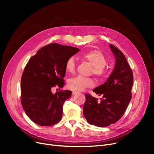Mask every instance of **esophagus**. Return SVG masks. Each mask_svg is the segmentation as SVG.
Segmentation results:
<instances>
[{"instance_id":"34e87169","label":"esophagus","mask_w":154,"mask_h":154,"mask_svg":"<svg viewBox=\"0 0 154 154\" xmlns=\"http://www.w3.org/2000/svg\"><path fill=\"white\" fill-rule=\"evenodd\" d=\"M79 93V91H72V94L73 95H75V94H77Z\"/></svg>"}]
</instances>
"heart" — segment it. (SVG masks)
I'll return each instance as SVG.
<instances>
[{
  "label": "heart",
  "instance_id": "1",
  "mask_svg": "<svg viewBox=\"0 0 154 154\" xmlns=\"http://www.w3.org/2000/svg\"><path fill=\"white\" fill-rule=\"evenodd\" d=\"M81 58L92 65V73L98 78L100 81H104L109 77V71L106 67L107 60L105 55L101 51L91 50L83 53ZM66 69L69 73H73L75 71L76 62L73 57L67 59L66 63ZM94 85L95 83L93 79L81 76L72 78L68 81V87L71 89L77 91H82L87 88H92Z\"/></svg>",
  "mask_w": 154,
  "mask_h": 154
}]
</instances>
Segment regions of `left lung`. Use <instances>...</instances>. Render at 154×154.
Returning <instances> with one entry per match:
<instances>
[{
  "mask_svg": "<svg viewBox=\"0 0 154 154\" xmlns=\"http://www.w3.org/2000/svg\"><path fill=\"white\" fill-rule=\"evenodd\" d=\"M110 48L116 57V66L106 82L93 90L102 96L101 101L86 94L83 114L87 122L106 127L119 121L132 98L133 72L124 54L112 44Z\"/></svg>",
  "mask_w": 154,
  "mask_h": 154,
  "instance_id": "left-lung-1",
  "label": "left lung"
}]
</instances>
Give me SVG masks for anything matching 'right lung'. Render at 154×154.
Segmentation results:
<instances>
[{
  "instance_id": "right-lung-1",
  "label": "right lung",
  "mask_w": 154,
  "mask_h": 154,
  "mask_svg": "<svg viewBox=\"0 0 154 154\" xmlns=\"http://www.w3.org/2000/svg\"><path fill=\"white\" fill-rule=\"evenodd\" d=\"M79 49L57 43L39 49L26 64L21 78V103L35 123L48 127L61 120L63 105L72 94L71 91L53 94L56 87L65 85L66 63Z\"/></svg>"
}]
</instances>
